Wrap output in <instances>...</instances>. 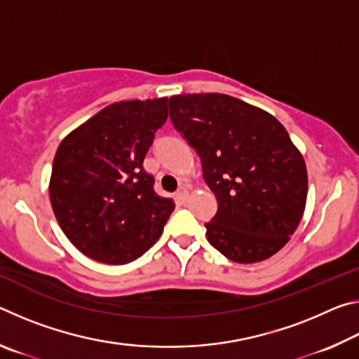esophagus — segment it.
<instances>
[{"label": "esophagus", "instance_id": "1", "mask_svg": "<svg viewBox=\"0 0 359 359\" xmlns=\"http://www.w3.org/2000/svg\"><path fill=\"white\" fill-rule=\"evenodd\" d=\"M175 199H177V203H180V204H184L187 199H188V190L185 187H180L179 190H177V193H175Z\"/></svg>", "mask_w": 359, "mask_h": 359}]
</instances>
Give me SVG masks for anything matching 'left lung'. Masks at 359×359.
<instances>
[{
    "label": "left lung",
    "instance_id": "1",
    "mask_svg": "<svg viewBox=\"0 0 359 359\" xmlns=\"http://www.w3.org/2000/svg\"><path fill=\"white\" fill-rule=\"evenodd\" d=\"M171 120L198 151L218 201L208 241L241 264L271 258L290 241L307 201V168L274 115L222 93L169 98Z\"/></svg>",
    "mask_w": 359,
    "mask_h": 359
}]
</instances>
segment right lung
Returning <instances> with one entry per match:
<instances>
[{
	"label": "right lung",
	"instance_id": "obj_1",
	"mask_svg": "<svg viewBox=\"0 0 359 359\" xmlns=\"http://www.w3.org/2000/svg\"><path fill=\"white\" fill-rule=\"evenodd\" d=\"M168 114V98L114 102L58 145L50 204L66 238L85 257L126 264L160 239L175 204L155 193L142 163Z\"/></svg>",
	"mask_w": 359,
	"mask_h": 359
}]
</instances>
